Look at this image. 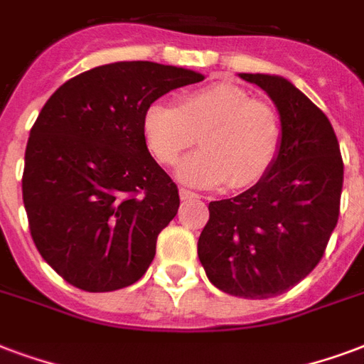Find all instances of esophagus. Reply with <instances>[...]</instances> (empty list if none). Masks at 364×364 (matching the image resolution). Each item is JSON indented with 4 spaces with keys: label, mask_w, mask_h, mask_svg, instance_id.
Segmentation results:
<instances>
[{
    "label": "esophagus",
    "mask_w": 364,
    "mask_h": 364,
    "mask_svg": "<svg viewBox=\"0 0 364 364\" xmlns=\"http://www.w3.org/2000/svg\"><path fill=\"white\" fill-rule=\"evenodd\" d=\"M180 199L182 201H190V199H201V196L196 192H190V190H186V188H180Z\"/></svg>",
    "instance_id": "obj_1"
}]
</instances>
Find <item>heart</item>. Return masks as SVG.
<instances>
[{
	"mask_svg": "<svg viewBox=\"0 0 364 364\" xmlns=\"http://www.w3.org/2000/svg\"><path fill=\"white\" fill-rule=\"evenodd\" d=\"M141 134L147 149L165 166L176 165L199 138L203 151L186 157L176 168V178L193 188L226 182L232 190L251 188L267 176L282 144L274 109L228 82L180 95L176 107L151 103Z\"/></svg>",
	"mask_w": 364,
	"mask_h": 364,
	"instance_id": "1",
	"label": "heart"
}]
</instances>
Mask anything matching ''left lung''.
I'll return each mask as SVG.
<instances>
[{
  "label": "left lung",
  "instance_id": "8db88e82",
  "mask_svg": "<svg viewBox=\"0 0 364 364\" xmlns=\"http://www.w3.org/2000/svg\"><path fill=\"white\" fill-rule=\"evenodd\" d=\"M274 103L282 144L267 176L209 203L198 257L213 286L269 299L299 284L324 255L340 215L343 163L326 114L288 78L240 73Z\"/></svg>",
  "mask_w": 364,
  "mask_h": 364
}]
</instances>
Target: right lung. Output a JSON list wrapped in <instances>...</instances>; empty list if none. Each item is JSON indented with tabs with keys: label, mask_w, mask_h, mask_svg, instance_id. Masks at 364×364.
Here are the masks:
<instances>
[{
	"label": "right lung",
	"mask_w": 364,
	"mask_h": 364,
	"mask_svg": "<svg viewBox=\"0 0 364 364\" xmlns=\"http://www.w3.org/2000/svg\"><path fill=\"white\" fill-rule=\"evenodd\" d=\"M205 76L151 61L101 65L63 84L30 130L23 201L43 261L84 291H114L149 269L178 188L141 120L161 95Z\"/></svg>",
	"instance_id": "1"
}]
</instances>
